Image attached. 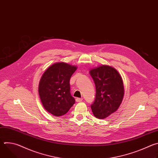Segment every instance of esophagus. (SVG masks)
<instances>
[{
    "label": "esophagus",
    "mask_w": 158,
    "mask_h": 158,
    "mask_svg": "<svg viewBox=\"0 0 158 158\" xmlns=\"http://www.w3.org/2000/svg\"><path fill=\"white\" fill-rule=\"evenodd\" d=\"M82 101V98H76V101L77 102H81Z\"/></svg>",
    "instance_id": "34e87169"
}]
</instances>
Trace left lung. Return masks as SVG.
Here are the masks:
<instances>
[{"label": "left lung", "mask_w": 158, "mask_h": 158, "mask_svg": "<svg viewBox=\"0 0 158 158\" xmlns=\"http://www.w3.org/2000/svg\"><path fill=\"white\" fill-rule=\"evenodd\" d=\"M96 85V98L91 107L94 116L104 119L116 112L124 94L122 77L113 67L102 65L89 71Z\"/></svg>", "instance_id": "1"}]
</instances>
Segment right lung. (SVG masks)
I'll use <instances>...</instances> for the list:
<instances>
[{"label":"right lung","instance_id":"right-lung-1","mask_svg":"<svg viewBox=\"0 0 158 158\" xmlns=\"http://www.w3.org/2000/svg\"><path fill=\"white\" fill-rule=\"evenodd\" d=\"M77 67L65 62H57L45 71L39 84L42 104L55 116L66 114L75 103L70 92V79Z\"/></svg>","mask_w":158,"mask_h":158}]
</instances>
